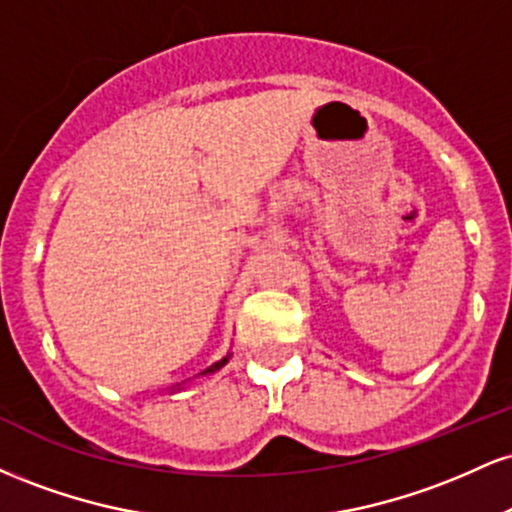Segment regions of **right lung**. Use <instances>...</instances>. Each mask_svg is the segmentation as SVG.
Returning a JSON list of instances; mask_svg holds the SVG:
<instances>
[{
    "label": "right lung",
    "instance_id": "right-lung-1",
    "mask_svg": "<svg viewBox=\"0 0 512 512\" xmlns=\"http://www.w3.org/2000/svg\"><path fill=\"white\" fill-rule=\"evenodd\" d=\"M231 356H233V354H231V351H228V354H226V356H223V358H221V361L211 363V366H209L207 370H202V373H199V375H211V373H216V370H219V368H223V366H226V363H228V358H231ZM190 380H192V378L182 380V383H175V385H170V387H168V395H173V392H178V390H185V385H187V383H190Z\"/></svg>",
    "mask_w": 512,
    "mask_h": 512
}]
</instances>
